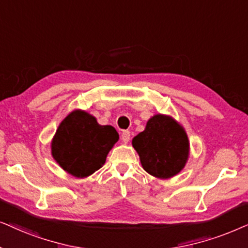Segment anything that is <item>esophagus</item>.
Here are the masks:
<instances>
[{"label": "esophagus", "mask_w": 248, "mask_h": 248, "mask_svg": "<svg viewBox=\"0 0 248 248\" xmlns=\"http://www.w3.org/2000/svg\"><path fill=\"white\" fill-rule=\"evenodd\" d=\"M121 140H122V141H124V143H128V141H129V140H130V133H129V131H128V130L122 131Z\"/></svg>", "instance_id": "34e87169"}]
</instances>
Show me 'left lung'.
I'll return each mask as SVG.
<instances>
[{
	"label": "left lung",
	"mask_w": 248,
	"mask_h": 248,
	"mask_svg": "<svg viewBox=\"0 0 248 248\" xmlns=\"http://www.w3.org/2000/svg\"><path fill=\"white\" fill-rule=\"evenodd\" d=\"M133 146L144 170L156 178H171L187 162L189 141L184 128L171 117L156 114L146 128L134 137Z\"/></svg>",
	"instance_id": "obj_1"
}]
</instances>
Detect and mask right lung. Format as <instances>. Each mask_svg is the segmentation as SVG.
I'll list each match as a JSON object with an SVG mask.
<instances>
[{
  "label": "right lung",
  "mask_w": 248,
  "mask_h": 248,
  "mask_svg": "<svg viewBox=\"0 0 248 248\" xmlns=\"http://www.w3.org/2000/svg\"><path fill=\"white\" fill-rule=\"evenodd\" d=\"M119 140L112 126H101L87 112L76 110L59 126L52 140V155L60 167L77 178L102 168Z\"/></svg>",
  "instance_id": "right-lung-1"
}]
</instances>
